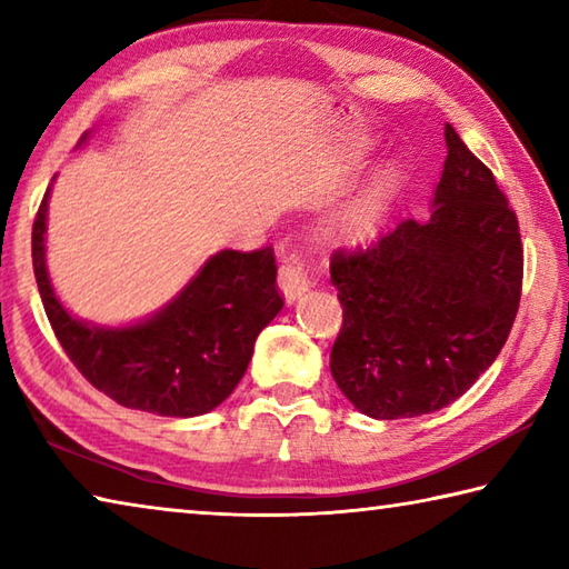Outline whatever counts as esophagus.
Returning <instances> with one entry per match:
<instances>
[{
  "label": "esophagus",
  "mask_w": 569,
  "mask_h": 569,
  "mask_svg": "<svg viewBox=\"0 0 569 569\" xmlns=\"http://www.w3.org/2000/svg\"><path fill=\"white\" fill-rule=\"evenodd\" d=\"M278 286H281L288 303L308 291V286H311V266H308L303 256L293 253L288 261H283V266L278 268Z\"/></svg>",
  "instance_id": "obj_1"
}]
</instances>
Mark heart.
<instances>
[{"label":"heart","instance_id":"b5f03b06","mask_svg":"<svg viewBox=\"0 0 569 569\" xmlns=\"http://www.w3.org/2000/svg\"><path fill=\"white\" fill-rule=\"evenodd\" d=\"M389 192H391V178L389 176H383V178L373 182L369 196H366L361 203L353 208V213L346 218V226H349L351 233L366 236L373 226H377V220L381 216V208H383V203H387Z\"/></svg>","mask_w":569,"mask_h":569}]
</instances>
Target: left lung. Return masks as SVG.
<instances>
[{
	"mask_svg": "<svg viewBox=\"0 0 569 569\" xmlns=\"http://www.w3.org/2000/svg\"><path fill=\"white\" fill-rule=\"evenodd\" d=\"M445 138L431 216L331 256L343 306L331 373L373 419L421 417L459 399L502 351L522 296L517 213L451 124Z\"/></svg>",
	"mask_w": 569,
	"mask_h": 569,
	"instance_id": "left-lung-1",
	"label": "left lung"
}]
</instances>
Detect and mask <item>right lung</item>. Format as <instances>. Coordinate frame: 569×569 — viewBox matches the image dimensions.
<instances>
[{
    "instance_id": "1",
    "label": "right lung",
    "mask_w": 569,
    "mask_h": 569,
    "mask_svg": "<svg viewBox=\"0 0 569 569\" xmlns=\"http://www.w3.org/2000/svg\"><path fill=\"white\" fill-rule=\"evenodd\" d=\"M47 188L32 226V266L57 341L94 389L120 407L198 417L230 397L253 343L283 308L273 248L220 250L150 321L100 329L72 319L44 268Z\"/></svg>"
}]
</instances>
